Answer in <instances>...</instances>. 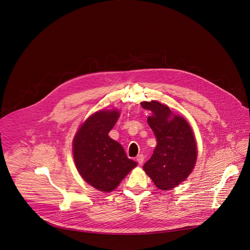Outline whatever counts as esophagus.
<instances>
[{
	"label": "esophagus",
	"instance_id": "1",
	"mask_svg": "<svg viewBox=\"0 0 250 250\" xmlns=\"http://www.w3.org/2000/svg\"><path fill=\"white\" fill-rule=\"evenodd\" d=\"M136 160H137V162H138L140 165H142V164L144 163L145 157H144V155H143V154H139L138 156L136 157Z\"/></svg>",
	"mask_w": 250,
	"mask_h": 250
}]
</instances>
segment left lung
<instances>
[{"mask_svg":"<svg viewBox=\"0 0 250 250\" xmlns=\"http://www.w3.org/2000/svg\"><path fill=\"white\" fill-rule=\"evenodd\" d=\"M144 109L152 115L147 123L157 145L150 159L143 166L155 186L167 191L186 180L194 169L197 147L194 132L188 122L158 102H142Z\"/></svg>","mask_w":250,"mask_h":250,"instance_id":"left-lung-1","label":"left lung"}]
</instances>
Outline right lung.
<instances>
[{"label": "right lung", "mask_w": 250, "mask_h": 250, "mask_svg": "<svg viewBox=\"0 0 250 250\" xmlns=\"http://www.w3.org/2000/svg\"><path fill=\"white\" fill-rule=\"evenodd\" d=\"M119 117L116 109L92 114L73 141L74 160L80 174L102 192H112L137 166L126 156L122 145L108 136Z\"/></svg>", "instance_id": "1"}]
</instances>
